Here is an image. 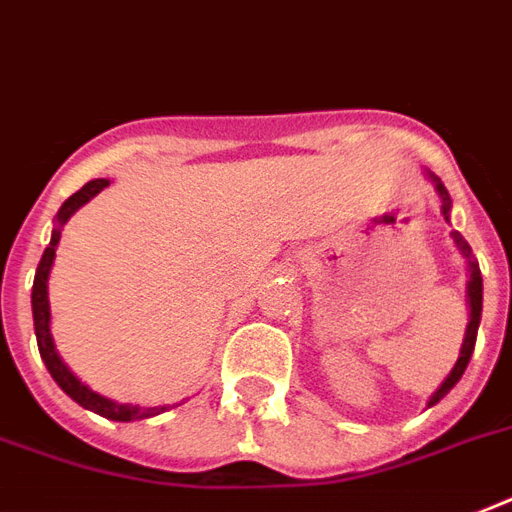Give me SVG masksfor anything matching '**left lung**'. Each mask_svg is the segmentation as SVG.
<instances>
[{"label":"left lung","mask_w":512,"mask_h":512,"mask_svg":"<svg viewBox=\"0 0 512 512\" xmlns=\"http://www.w3.org/2000/svg\"><path fill=\"white\" fill-rule=\"evenodd\" d=\"M430 180H433V185H436L438 196H441V212H444V217L449 220V209H452V199H449V191L444 188V183L438 180L436 175H430ZM454 244H457V249L462 252V257L468 260V305H470V321H468V329H465V340H462V348H460V358H457V364H454V369L449 372V377H446L444 382H441V388L430 396L428 406L438 404L441 398L449 393V390L460 382V377L465 374V369H468V361L470 356H473V348H476V337H478V324H481V308H484V281H481V268H478V263L473 260V252H470V244L465 239H462L460 233L454 231Z\"/></svg>","instance_id":"8db88e82"}]
</instances>
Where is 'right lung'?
Listing matches in <instances>:
<instances>
[{"instance_id": "right-lung-1", "label": "right lung", "mask_w": 512, "mask_h": 512, "mask_svg": "<svg viewBox=\"0 0 512 512\" xmlns=\"http://www.w3.org/2000/svg\"><path fill=\"white\" fill-rule=\"evenodd\" d=\"M111 180L106 177H98V180H90L87 185H82L74 196H68L63 201V207L58 209L55 215V228H52L50 247L44 249L42 260H39V268H36L34 276V289H31V311H34V332H36V345H39V353H42V361L47 366V372L52 374V380L58 382L60 390L71 396L79 406L90 409V412L106 417V420L116 422H132V420H146V417H154V414H162L167 406H132V404H116L111 398L100 396L95 390H90L82 380H76L74 372L63 364V358L58 356L55 350V342L50 335V300H47V279H50L52 260H55V249H58L60 241V228L68 223V217L74 215L76 209L84 207L87 201L95 199L103 188H108Z\"/></svg>"}]
</instances>
